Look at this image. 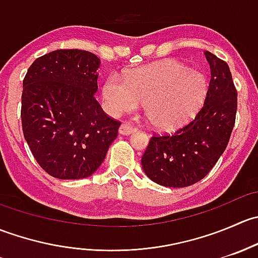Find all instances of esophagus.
<instances>
[{
    "label": "esophagus",
    "mask_w": 258,
    "mask_h": 258,
    "mask_svg": "<svg viewBox=\"0 0 258 258\" xmlns=\"http://www.w3.org/2000/svg\"><path fill=\"white\" fill-rule=\"evenodd\" d=\"M135 131H136V127H135L134 124L128 123V122H123V123L119 126V134L121 135H130Z\"/></svg>",
    "instance_id": "obj_1"
}]
</instances>
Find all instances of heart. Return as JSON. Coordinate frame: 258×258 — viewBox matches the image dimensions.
I'll use <instances>...</instances> for the list:
<instances>
[{
    "instance_id": "1",
    "label": "heart",
    "mask_w": 258,
    "mask_h": 258,
    "mask_svg": "<svg viewBox=\"0 0 258 258\" xmlns=\"http://www.w3.org/2000/svg\"><path fill=\"white\" fill-rule=\"evenodd\" d=\"M209 82L205 75L176 59L140 67L128 72L124 80L111 75L102 88L111 113L132 112L144 105L148 123L162 131L189 123L204 107Z\"/></svg>"
}]
</instances>
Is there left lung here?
Wrapping results in <instances>:
<instances>
[{
  "label": "left lung",
  "mask_w": 258,
  "mask_h": 258,
  "mask_svg": "<svg viewBox=\"0 0 258 258\" xmlns=\"http://www.w3.org/2000/svg\"><path fill=\"white\" fill-rule=\"evenodd\" d=\"M211 80L206 101L195 119L172 135H153L141 158L145 173L166 187L201 181L227 147L236 121L237 91L230 67L206 51Z\"/></svg>",
  "instance_id": "obj_1"
}]
</instances>
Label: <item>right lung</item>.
<instances>
[{
	"label": "right lung",
	"mask_w": 258,
	"mask_h": 258,
	"mask_svg": "<svg viewBox=\"0 0 258 258\" xmlns=\"http://www.w3.org/2000/svg\"><path fill=\"white\" fill-rule=\"evenodd\" d=\"M100 58L57 49L35 59L23 79L21 119L26 142L52 177L79 179L103 162L121 122L96 101Z\"/></svg>",
	"instance_id": "add662e5"
}]
</instances>
